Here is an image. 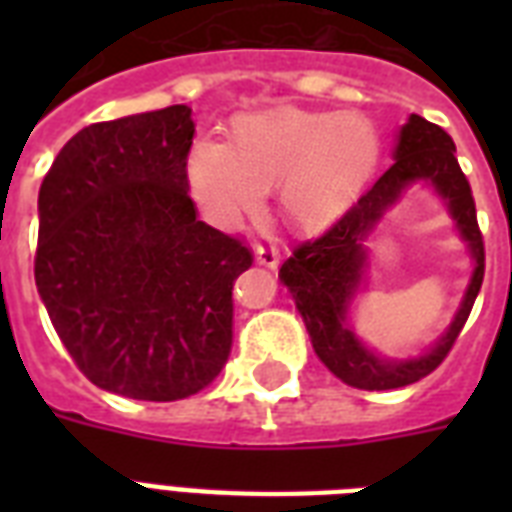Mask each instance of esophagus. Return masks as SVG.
<instances>
[{"label":"esophagus","instance_id":"obj_1","mask_svg":"<svg viewBox=\"0 0 512 512\" xmlns=\"http://www.w3.org/2000/svg\"><path fill=\"white\" fill-rule=\"evenodd\" d=\"M255 257L260 265H268V268H276L281 260V247L273 244V241H265V244H257Z\"/></svg>","mask_w":512,"mask_h":512}]
</instances>
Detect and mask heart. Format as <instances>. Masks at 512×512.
Returning a JSON list of instances; mask_svg holds the SVG:
<instances>
[{
  "mask_svg": "<svg viewBox=\"0 0 512 512\" xmlns=\"http://www.w3.org/2000/svg\"><path fill=\"white\" fill-rule=\"evenodd\" d=\"M377 132L361 114L268 111L236 124L233 146L199 140L188 154V185L215 223L236 225L281 191L289 223L319 228L337 217L377 164Z\"/></svg>",
  "mask_w": 512,
  "mask_h": 512,
  "instance_id": "b5f03b06",
  "label": "heart"
}]
</instances>
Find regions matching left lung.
I'll list each match as a JSON object with an SVG mask.
<instances>
[{
	"label": "left lung",
	"mask_w": 512,
	"mask_h": 512,
	"mask_svg": "<svg viewBox=\"0 0 512 512\" xmlns=\"http://www.w3.org/2000/svg\"><path fill=\"white\" fill-rule=\"evenodd\" d=\"M414 179H430L450 201L477 257V271L458 319L436 349L412 362H385L369 354L344 327V313L365 264L360 241L397 193ZM484 257V233L478 228L476 201L454 156V140L438 124L412 114L398 135L396 162L390 164V170L382 172L380 180L366 188L327 231L295 244L292 255L281 265L279 279L295 297L297 311L303 313L305 327L311 332L313 348L329 372L348 382L350 388L393 390L428 377L449 356L484 284Z\"/></svg>",
	"instance_id": "8db88e82"
}]
</instances>
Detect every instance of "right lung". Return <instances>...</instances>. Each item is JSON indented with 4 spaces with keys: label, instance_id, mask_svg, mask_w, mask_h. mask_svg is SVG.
Instances as JSON below:
<instances>
[{
    "label": "right lung",
    "instance_id": "add662e5",
    "mask_svg": "<svg viewBox=\"0 0 512 512\" xmlns=\"http://www.w3.org/2000/svg\"><path fill=\"white\" fill-rule=\"evenodd\" d=\"M188 106L76 132L39 188L36 289L98 388L177 401L215 380L233 345V281L255 255L196 220Z\"/></svg>",
    "mask_w": 512,
    "mask_h": 512
}]
</instances>
